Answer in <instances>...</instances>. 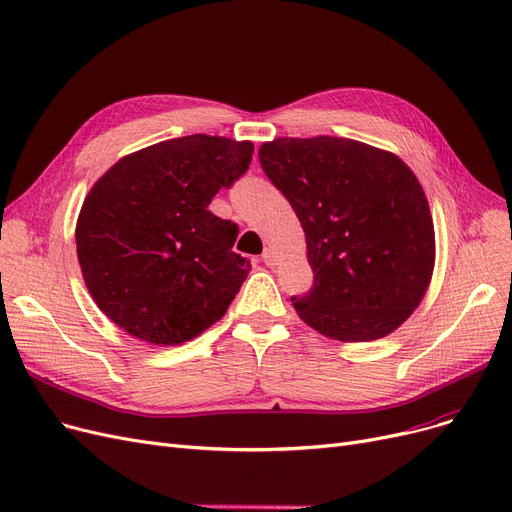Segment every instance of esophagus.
<instances>
[{
	"instance_id": "34e87169",
	"label": "esophagus",
	"mask_w": 512,
	"mask_h": 512,
	"mask_svg": "<svg viewBox=\"0 0 512 512\" xmlns=\"http://www.w3.org/2000/svg\"><path fill=\"white\" fill-rule=\"evenodd\" d=\"M262 262H264V264H269V267H275V264H277V256H275V252H273L271 248L264 250V254H262Z\"/></svg>"
}]
</instances>
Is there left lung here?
Listing matches in <instances>:
<instances>
[{
    "instance_id": "8db88e82",
    "label": "left lung",
    "mask_w": 512,
    "mask_h": 512,
    "mask_svg": "<svg viewBox=\"0 0 512 512\" xmlns=\"http://www.w3.org/2000/svg\"><path fill=\"white\" fill-rule=\"evenodd\" d=\"M260 166L306 237L313 288L298 317L340 342L384 338L414 313L435 269V227L416 174L395 153L336 136L275 138Z\"/></svg>"
}]
</instances>
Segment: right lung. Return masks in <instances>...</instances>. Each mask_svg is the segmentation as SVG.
<instances>
[{"mask_svg": "<svg viewBox=\"0 0 512 512\" xmlns=\"http://www.w3.org/2000/svg\"><path fill=\"white\" fill-rule=\"evenodd\" d=\"M250 140L193 134L121 157L77 216L81 275L98 309L157 346L214 325L250 273L231 248L237 224L214 216L212 197L252 161Z\"/></svg>", "mask_w": 512, "mask_h": 512, "instance_id": "obj_1", "label": "right lung"}]
</instances>
